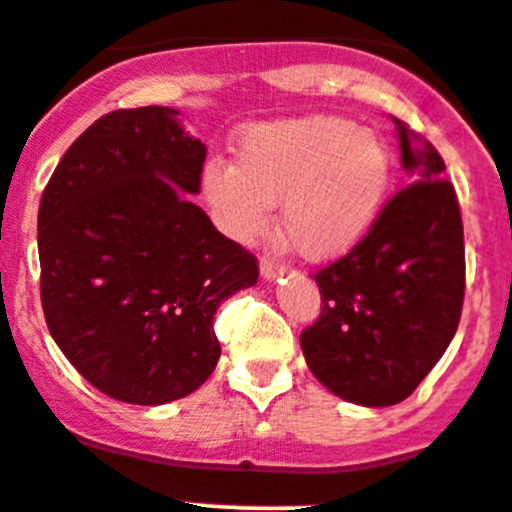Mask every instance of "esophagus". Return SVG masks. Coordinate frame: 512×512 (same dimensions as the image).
I'll return each mask as SVG.
<instances>
[{
    "label": "esophagus",
    "mask_w": 512,
    "mask_h": 512,
    "mask_svg": "<svg viewBox=\"0 0 512 512\" xmlns=\"http://www.w3.org/2000/svg\"><path fill=\"white\" fill-rule=\"evenodd\" d=\"M283 271H286V268H283L281 263L276 261V258H268V256L261 258V276L266 278V281H271V278H278Z\"/></svg>",
    "instance_id": "34e87169"
}]
</instances>
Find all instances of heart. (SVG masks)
Returning <instances> with one entry per match:
<instances>
[{
  "label": "heart",
  "instance_id": "obj_1",
  "mask_svg": "<svg viewBox=\"0 0 512 512\" xmlns=\"http://www.w3.org/2000/svg\"><path fill=\"white\" fill-rule=\"evenodd\" d=\"M391 151L341 116L258 124L239 141V166H204V194L229 236L254 241L281 199V234L311 261L346 254L376 221L391 184Z\"/></svg>",
  "mask_w": 512,
  "mask_h": 512
}]
</instances>
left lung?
Segmentation results:
<instances>
[{
  "label": "left lung",
  "instance_id": "1",
  "mask_svg": "<svg viewBox=\"0 0 512 512\" xmlns=\"http://www.w3.org/2000/svg\"><path fill=\"white\" fill-rule=\"evenodd\" d=\"M411 184L386 201L348 254L313 273L321 316L301 333L313 376L358 406L411 396L458 331L463 219L435 146L393 116Z\"/></svg>",
  "mask_w": 512,
  "mask_h": 512
}]
</instances>
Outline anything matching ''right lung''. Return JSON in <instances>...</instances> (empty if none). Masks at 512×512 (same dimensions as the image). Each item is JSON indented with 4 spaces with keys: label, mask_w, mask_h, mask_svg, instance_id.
<instances>
[{
    "label": "right lung",
    "mask_w": 512,
    "mask_h": 512,
    "mask_svg": "<svg viewBox=\"0 0 512 512\" xmlns=\"http://www.w3.org/2000/svg\"><path fill=\"white\" fill-rule=\"evenodd\" d=\"M169 106L109 111L74 141L39 204L42 308L72 366L106 396L161 406L194 393L221 356V301L258 261L186 194L206 146Z\"/></svg>",
    "instance_id": "obj_1"
}]
</instances>
